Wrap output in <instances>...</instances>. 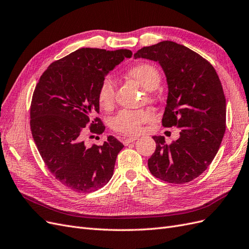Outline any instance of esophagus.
Returning <instances> with one entry per match:
<instances>
[{"label":"esophagus","instance_id":"34e87169","mask_svg":"<svg viewBox=\"0 0 249 249\" xmlns=\"http://www.w3.org/2000/svg\"><path fill=\"white\" fill-rule=\"evenodd\" d=\"M137 140V137H127V138H124L123 139V143L124 145H129L131 142Z\"/></svg>","mask_w":249,"mask_h":249}]
</instances>
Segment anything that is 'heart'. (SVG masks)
Returning <instances> with one entry per match:
<instances>
[{"label":"heart","instance_id":"b5f03b06","mask_svg":"<svg viewBox=\"0 0 249 249\" xmlns=\"http://www.w3.org/2000/svg\"><path fill=\"white\" fill-rule=\"evenodd\" d=\"M127 77L138 82L146 90H154L160 83V73L156 66L142 62L135 64L126 71ZM97 101L104 109L112 107L114 102V85L110 78H105L97 90ZM152 119L148 110H122L111 119L110 125L115 132L124 135H136L141 131L143 124Z\"/></svg>","mask_w":249,"mask_h":249}]
</instances>
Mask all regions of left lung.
Here are the masks:
<instances>
[{"mask_svg": "<svg viewBox=\"0 0 249 249\" xmlns=\"http://www.w3.org/2000/svg\"><path fill=\"white\" fill-rule=\"evenodd\" d=\"M134 57L160 63L168 85L162 124L179 130L170 144L163 136L153 137L156 150L148 169L164 182L189 183L208 168L221 144L227 119L221 82L208 60L173 41L144 47Z\"/></svg>", "mask_w": 249, "mask_h": 249, "instance_id": "8db88e82", "label": "left lung"}]
</instances>
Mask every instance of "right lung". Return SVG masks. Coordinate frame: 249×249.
<instances>
[{"instance_id": "add662e5", "label": "right lung", "mask_w": 249, "mask_h": 249, "mask_svg": "<svg viewBox=\"0 0 249 249\" xmlns=\"http://www.w3.org/2000/svg\"><path fill=\"white\" fill-rule=\"evenodd\" d=\"M130 50L83 48L53 62L35 87L30 126L37 149L50 172L71 190L88 193L101 189L113 176L124 144L109 136L103 145L86 146L83 136L105 131L97 90L107 73ZM89 125V129L85 127Z\"/></svg>"}]
</instances>
